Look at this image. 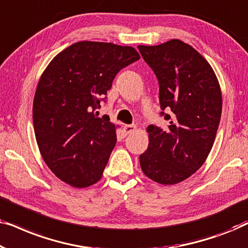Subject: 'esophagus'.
<instances>
[{"label":"esophagus","instance_id":"1","mask_svg":"<svg viewBox=\"0 0 248 248\" xmlns=\"http://www.w3.org/2000/svg\"><path fill=\"white\" fill-rule=\"evenodd\" d=\"M134 130H135V125L130 124V125H125V126H124V132L126 134L132 133V132H133Z\"/></svg>","mask_w":248,"mask_h":248}]
</instances>
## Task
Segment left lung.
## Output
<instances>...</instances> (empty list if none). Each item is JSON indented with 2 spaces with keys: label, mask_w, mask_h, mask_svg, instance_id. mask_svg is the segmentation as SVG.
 <instances>
[{
  "label": "left lung",
  "mask_w": 248,
  "mask_h": 248,
  "mask_svg": "<svg viewBox=\"0 0 248 248\" xmlns=\"http://www.w3.org/2000/svg\"><path fill=\"white\" fill-rule=\"evenodd\" d=\"M159 83L167 128L149 125V145L140 155L142 171L164 185L177 184L203 165L221 117L222 97L212 67L182 40L138 46Z\"/></svg>",
  "instance_id": "left-lung-1"
}]
</instances>
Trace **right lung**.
Instances as JSON below:
<instances>
[{"mask_svg":"<svg viewBox=\"0 0 248 248\" xmlns=\"http://www.w3.org/2000/svg\"><path fill=\"white\" fill-rule=\"evenodd\" d=\"M139 59L133 47L80 42L44 71L33 98V128L44 161L61 181L80 188L101 178L116 132L96 110L116 74Z\"/></svg>","mask_w":248,"mask_h":248,"instance_id":"add662e5","label":"right lung"}]
</instances>
